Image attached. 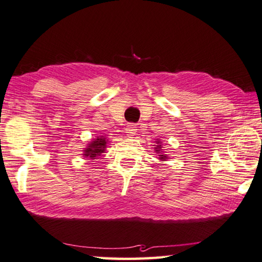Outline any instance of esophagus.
<instances>
[{
    "label": "esophagus",
    "mask_w": 262,
    "mask_h": 262,
    "mask_svg": "<svg viewBox=\"0 0 262 262\" xmlns=\"http://www.w3.org/2000/svg\"><path fill=\"white\" fill-rule=\"evenodd\" d=\"M138 129H137V124L136 123H129V124L126 125V129H125V133L127 137H133L137 133Z\"/></svg>",
    "instance_id": "obj_1"
}]
</instances>
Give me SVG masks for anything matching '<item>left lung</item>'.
Instances as JSON below:
<instances>
[{
    "label": "left lung",
    "instance_id": "obj_1",
    "mask_svg": "<svg viewBox=\"0 0 262 262\" xmlns=\"http://www.w3.org/2000/svg\"><path fill=\"white\" fill-rule=\"evenodd\" d=\"M155 148H156V149H161V145H159V146L155 147ZM157 152H161V151L157 150ZM160 156H161V160H166V159H165V157H166L165 155H160Z\"/></svg>",
    "mask_w": 262,
    "mask_h": 262
}]
</instances>
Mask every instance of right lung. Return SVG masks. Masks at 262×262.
I'll use <instances>...</instances> for the list:
<instances>
[{"instance_id":"1","label":"right lung","mask_w":262,"mask_h":262,"mask_svg":"<svg viewBox=\"0 0 262 262\" xmlns=\"http://www.w3.org/2000/svg\"><path fill=\"white\" fill-rule=\"evenodd\" d=\"M107 140L103 137L97 138V139L93 140L90 145L88 146L86 149L84 150V155L89 156V159L95 160L97 156H99L101 152L105 151Z\"/></svg>"}]
</instances>
